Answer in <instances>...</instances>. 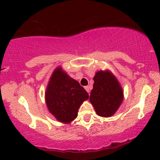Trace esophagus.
Returning <instances> with one entry per match:
<instances>
[{
    "label": "esophagus",
    "instance_id": "34e87169",
    "mask_svg": "<svg viewBox=\"0 0 160 160\" xmlns=\"http://www.w3.org/2000/svg\"><path fill=\"white\" fill-rule=\"evenodd\" d=\"M85 90H87V92H88V93H90V88H89V87H85Z\"/></svg>",
    "mask_w": 160,
    "mask_h": 160
}]
</instances>
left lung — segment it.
<instances>
[{
    "instance_id": "8db88e82",
    "label": "left lung",
    "mask_w": 160,
    "mask_h": 160,
    "mask_svg": "<svg viewBox=\"0 0 160 160\" xmlns=\"http://www.w3.org/2000/svg\"><path fill=\"white\" fill-rule=\"evenodd\" d=\"M93 80L90 102L99 116L110 117L117 111L123 101V90L110 72L98 71Z\"/></svg>"
}]
</instances>
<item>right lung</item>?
Wrapping results in <instances>:
<instances>
[{"mask_svg": "<svg viewBox=\"0 0 160 160\" xmlns=\"http://www.w3.org/2000/svg\"><path fill=\"white\" fill-rule=\"evenodd\" d=\"M88 98V92L77 81L61 68L54 70L45 92V101L49 112L58 121L62 123L73 121L81 104Z\"/></svg>", "mask_w": 160, "mask_h": 160, "instance_id": "add662e5", "label": "right lung"}]
</instances>
